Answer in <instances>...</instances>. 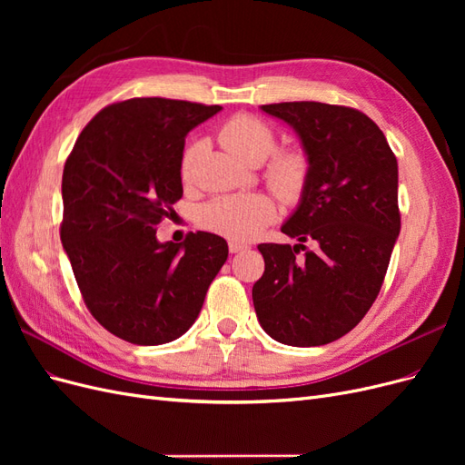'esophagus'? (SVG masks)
I'll return each instance as SVG.
<instances>
[{
	"instance_id": "34e87169",
	"label": "esophagus",
	"mask_w": 465,
	"mask_h": 465,
	"mask_svg": "<svg viewBox=\"0 0 465 465\" xmlns=\"http://www.w3.org/2000/svg\"><path fill=\"white\" fill-rule=\"evenodd\" d=\"M248 246L246 244H241V242H229V252L231 254H238V252H242V250H246Z\"/></svg>"
}]
</instances>
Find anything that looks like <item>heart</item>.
Segmentation results:
<instances>
[{"label": "heart", "instance_id": "1", "mask_svg": "<svg viewBox=\"0 0 465 465\" xmlns=\"http://www.w3.org/2000/svg\"><path fill=\"white\" fill-rule=\"evenodd\" d=\"M219 143L246 164H260L275 149L273 130L260 118L238 114L223 124ZM200 145H192L182 161V174L190 176ZM308 163L299 151H281L267 166V182L283 200H297L306 186ZM202 223L209 231L232 241H252L275 217V203L265 193L236 195L209 202L202 209Z\"/></svg>", "mask_w": 465, "mask_h": 465}]
</instances>
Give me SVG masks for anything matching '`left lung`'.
<instances>
[{
  "instance_id": "left-lung-1",
  "label": "left lung",
  "mask_w": 465,
  "mask_h": 465,
  "mask_svg": "<svg viewBox=\"0 0 465 465\" xmlns=\"http://www.w3.org/2000/svg\"><path fill=\"white\" fill-rule=\"evenodd\" d=\"M299 135L308 163L299 205L281 232L299 244H260L252 287L260 326L275 341L316 347L353 330L376 301L400 236L398 161L362 112L323 103L263 104ZM315 244L301 259L299 249Z\"/></svg>"
}]
</instances>
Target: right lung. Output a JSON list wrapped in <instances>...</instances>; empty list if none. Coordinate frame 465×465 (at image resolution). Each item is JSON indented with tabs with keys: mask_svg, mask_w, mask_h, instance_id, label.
Instances as JSON below:
<instances>
[{
	"mask_svg": "<svg viewBox=\"0 0 465 465\" xmlns=\"http://www.w3.org/2000/svg\"><path fill=\"white\" fill-rule=\"evenodd\" d=\"M221 106L130 98L85 125L62 176V244L94 320L134 345L184 335L227 262L224 238L192 232L159 242L157 224L182 198L184 139Z\"/></svg>",
	"mask_w": 465,
	"mask_h": 465,
	"instance_id": "obj_1",
	"label": "right lung"
}]
</instances>
